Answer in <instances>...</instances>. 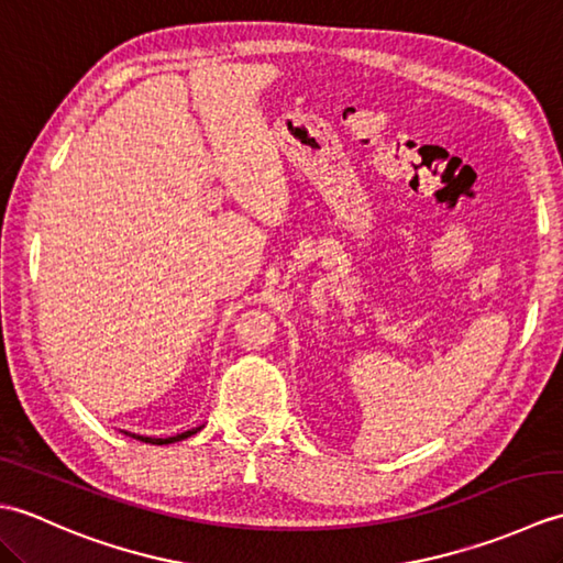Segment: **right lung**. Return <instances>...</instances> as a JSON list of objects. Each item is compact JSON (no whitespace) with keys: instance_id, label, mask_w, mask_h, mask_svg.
I'll use <instances>...</instances> for the list:
<instances>
[{"instance_id":"add662e5","label":"right lung","mask_w":563,"mask_h":563,"mask_svg":"<svg viewBox=\"0 0 563 563\" xmlns=\"http://www.w3.org/2000/svg\"><path fill=\"white\" fill-rule=\"evenodd\" d=\"M200 428H202V426H200ZM200 428L186 430V433H178V435H174V438H145V435H135V433H133V438H135V440H142V442H150V445H169V442H178V440H186V438H190V435H196ZM125 435H130V433H125Z\"/></svg>"}]
</instances>
